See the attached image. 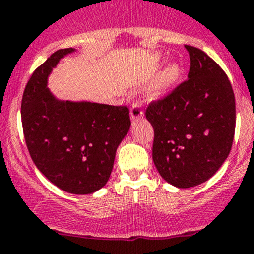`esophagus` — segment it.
<instances>
[{
	"label": "esophagus",
	"mask_w": 254,
	"mask_h": 254,
	"mask_svg": "<svg viewBox=\"0 0 254 254\" xmlns=\"http://www.w3.org/2000/svg\"><path fill=\"white\" fill-rule=\"evenodd\" d=\"M129 115H130V119H132V121H138V120L142 119L143 111H142V107H140V104H138V102L133 104L132 107H130Z\"/></svg>",
	"instance_id": "obj_1"
}]
</instances>
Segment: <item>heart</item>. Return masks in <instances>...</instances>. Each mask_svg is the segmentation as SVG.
Returning a JSON list of instances; mask_svg holds the SVG:
<instances>
[{
	"label": "heart",
	"instance_id": "heart-1",
	"mask_svg": "<svg viewBox=\"0 0 254 254\" xmlns=\"http://www.w3.org/2000/svg\"><path fill=\"white\" fill-rule=\"evenodd\" d=\"M180 75H182L180 67L177 64H170L157 77L152 89H150V95L153 97H159L164 95L165 92L177 86L180 80Z\"/></svg>",
	"mask_w": 254,
	"mask_h": 254
}]
</instances>
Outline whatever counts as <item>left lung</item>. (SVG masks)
<instances>
[{"label":"left lung","instance_id":"1","mask_svg":"<svg viewBox=\"0 0 254 254\" xmlns=\"http://www.w3.org/2000/svg\"><path fill=\"white\" fill-rule=\"evenodd\" d=\"M185 49L190 55L188 79L145 110L154 129L155 168L165 182L182 189L206 182L220 169L236 127L235 94L227 75L201 49Z\"/></svg>","mask_w":254,"mask_h":254}]
</instances>
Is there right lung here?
<instances>
[{"label": "right lung", "mask_w": 254, "mask_h": 254, "mask_svg": "<svg viewBox=\"0 0 254 254\" xmlns=\"http://www.w3.org/2000/svg\"><path fill=\"white\" fill-rule=\"evenodd\" d=\"M74 50H57L34 70L22 97L21 117L27 148L39 172L59 189L85 195L107 183L130 120L127 106L60 101L53 96L48 76Z\"/></svg>", "instance_id": "right-lung-1"}]
</instances>
